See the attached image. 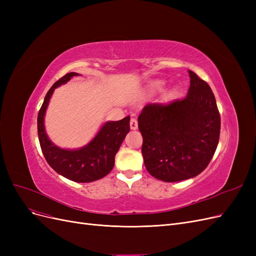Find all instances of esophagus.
Listing matches in <instances>:
<instances>
[{
  "mask_svg": "<svg viewBox=\"0 0 256 256\" xmlns=\"http://www.w3.org/2000/svg\"><path fill=\"white\" fill-rule=\"evenodd\" d=\"M130 128L132 130H136L138 128V120L134 118H131L130 120Z\"/></svg>",
  "mask_w": 256,
  "mask_h": 256,
  "instance_id": "34e87169",
  "label": "esophagus"
}]
</instances>
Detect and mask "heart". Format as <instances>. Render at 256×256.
I'll use <instances>...</instances> for the list:
<instances>
[{
  "instance_id": "b5f03b06",
  "label": "heart",
  "mask_w": 256,
  "mask_h": 256,
  "mask_svg": "<svg viewBox=\"0 0 256 256\" xmlns=\"http://www.w3.org/2000/svg\"><path fill=\"white\" fill-rule=\"evenodd\" d=\"M160 85H161V84H160Z\"/></svg>"
}]
</instances>
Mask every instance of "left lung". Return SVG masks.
I'll use <instances>...</instances> for the list:
<instances>
[{
	"label": "left lung",
	"mask_w": 256,
	"mask_h": 256,
	"mask_svg": "<svg viewBox=\"0 0 256 256\" xmlns=\"http://www.w3.org/2000/svg\"><path fill=\"white\" fill-rule=\"evenodd\" d=\"M189 76L187 96L146 104L138 118L145 168L162 182L202 173L219 143L221 118L214 92L196 74L189 70Z\"/></svg>",
	"instance_id": "left-lung-1"
}]
</instances>
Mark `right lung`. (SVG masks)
<instances>
[{"mask_svg": "<svg viewBox=\"0 0 256 256\" xmlns=\"http://www.w3.org/2000/svg\"><path fill=\"white\" fill-rule=\"evenodd\" d=\"M76 72H69L54 83L44 97L37 116L38 138L49 166L58 173L76 182H90L109 174L114 166L115 154L130 130V116L118 122H106L92 140L79 150H63L54 145L44 131V113L56 88L65 84Z\"/></svg>", "mask_w": 256, "mask_h": 256, "instance_id": "1", "label": "right lung"}]
</instances>
